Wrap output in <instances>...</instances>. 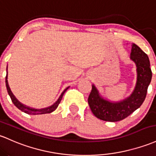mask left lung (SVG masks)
<instances>
[{"instance_id": "left-lung-1", "label": "left lung", "mask_w": 156, "mask_h": 156, "mask_svg": "<svg viewBox=\"0 0 156 156\" xmlns=\"http://www.w3.org/2000/svg\"><path fill=\"white\" fill-rule=\"evenodd\" d=\"M130 55V58L136 64L138 73L134 92L123 101L112 103L101 98L95 87L92 86L88 104L92 113L98 119L111 122L121 121L139 108L143 104L152 78L150 60L147 55L135 44L132 46Z\"/></svg>"}]
</instances>
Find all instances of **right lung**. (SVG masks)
I'll use <instances>...</instances> for the list:
<instances>
[{"label": "right lung", "instance_id": "1", "mask_svg": "<svg viewBox=\"0 0 156 156\" xmlns=\"http://www.w3.org/2000/svg\"><path fill=\"white\" fill-rule=\"evenodd\" d=\"M7 75H8V73H7V75H6V89H7L8 94L9 95L10 98H11L12 101L13 102V104H15V106L17 107V108L19 109L20 110L22 111V112H24L25 113L29 114V115H41V114L50 113V112H52L54 110H55V109H57L58 104H60V102H61V99H62V97H63V95H64V92H66V90H67L68 88H69V87H66V88L65 89L64 91H63L62 93H61V95H60L58 99V100L56 101L52 105L46 107V108H42V109H39L31 108V107H27V106L24 105V104H21L20 102H19L18 100H17V98L15 97V95H13L12 92H11L9 87L8 81H7Z\"/></svg>", "mask_w": 156, "mask_h": 156}]
</instances>
